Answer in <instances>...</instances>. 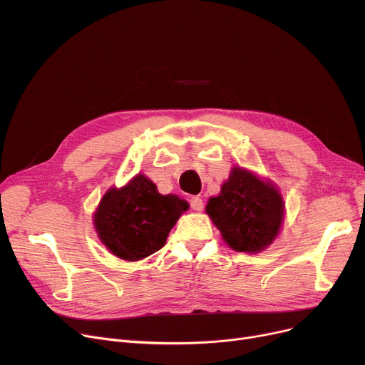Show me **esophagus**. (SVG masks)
<instances>
[{"label": "esophagus", "instance_id": "esophagus-1", "mask_svg": "<svg viewBox=\"0 0 365 365\" xmlns=\"http://www.w3.org/2000/svg\"><path fill=\"white\" fill-rule=\"evenodd\" d=\"M190 207L197 210V212H201V210L204 208V202L200 197H192V198H190Z\"/></svg>", "mask_w": 365, "mask_h": 365}]
</instances>
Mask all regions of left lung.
Here are the masks:
<instances>
[{
    "label": "left lung",
    "instance_id": "1",
    "mask_svg": "<svg viewBox=\"0 0 365 365\" xmlns=\"http://www.w3.org/2000/svg\"><path fill=\"white\" fill-rule=\"evenodd\" d=\"M205 212L229 247L237 252L257 253L277 237L284 202L274 185L235 167L220 195L208 200Z\"/></svg>",
    "mask_w": 365,
    "mask_h": 365
}]
</instances>
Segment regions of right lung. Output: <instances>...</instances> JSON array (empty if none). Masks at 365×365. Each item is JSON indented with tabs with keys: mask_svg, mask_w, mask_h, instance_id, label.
I'll return each mask as SVG.
<instances>
[{
	"mask_svg": "<svg viewBox=\"0 0 365 365\" xmlns=\"http://www.w3.org/2000/svg\"><path fill=\"white\" fill-rule=\"evenodd\" d=\"M187 201L158 194L155 183L138 175L121 189H109L94 213V227L110 253L128 262L145 259L161 247Z\"/></svg>",
	"mask_w": 365,
	"mask_h": 365,
	"instance_id": "add662e5",
	"label": "right lung"
}]
</instances>
